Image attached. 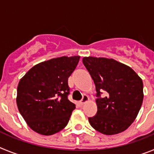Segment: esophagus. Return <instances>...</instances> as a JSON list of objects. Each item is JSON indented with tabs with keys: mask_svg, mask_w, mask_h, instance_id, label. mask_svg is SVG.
<instances>
[{
	"mask_svg": "<svg viewBox=\"0 0 154 154\" xmlns=\"http://www.w3.org/2000/svg\"><path fill=\"white\" fill-rule=\"evenodd\" d=\"M88 101H89V96H87V95H83V96H82V99L81 100H80L79 103L81 105H83V104H85V103H86V102H88Z\"/></svg>",
	"mask_w": 154,
	"mask_h": 154,
	"instance_id": "obj_1",
	"label": "esophagus"
}]
</instances>
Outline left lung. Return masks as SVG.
Returning a JSON list of instances; mask_svg holds the SVG:
<instances>
[{
    "label": "left lung",
    "instance_id": "left-lung-1",
    "mask_svg": "<svg viewBox=\"0 0 154 154\" xmlns=\"http://www.w3.org/2000/svg\"><path fill=\"white\" fill-rule=\"evenodd\" d=\"M84 65L96 85L97 112L91 126L105 135L126 130L137 118L143 99L141 78L128 65L112 58L84 57ZM103 91L107 96L100 97Z\"/></svg>",
    "mask_w": 154,
    "mask_h": 154
}]
</instances>
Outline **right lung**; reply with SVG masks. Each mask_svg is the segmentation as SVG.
<instances>
[{
	"label": "right lung",
	"instance_id": "add662e5",
	"mask_svg": "<svg viewBox=\"0 0 154 154\" xmlns=\"http://www.w3.org/2000/svg\"><path fill=\"white\" fill-rule=\"evenodd\" d=\"M80 56H62L37 64L19 82L17 106L31 130L45 136L61 131L75 105L68 99V79Z\"/></svg>",
	"mask_w": 154,
	"mask_h": 154
}]
</instances>
